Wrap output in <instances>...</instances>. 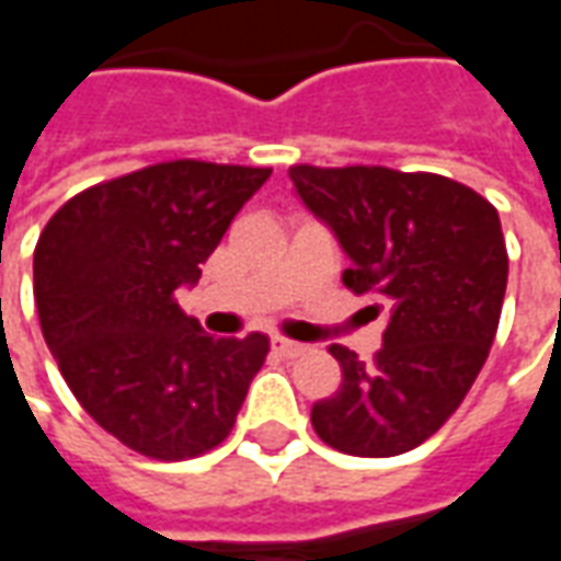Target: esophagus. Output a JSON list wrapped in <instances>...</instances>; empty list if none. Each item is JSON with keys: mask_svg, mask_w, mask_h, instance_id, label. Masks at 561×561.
<instances>
[{"mask_svg": "<svg viewBox=\"0 0 561 561\" xmlns=\"http://www.w3.org/2000/svg\"><path fill=\"white\" fill-rule=\"evenodd\" d=\"M273 352L279 354V357H288V360H294V357H300V354L309 352V345H304V342L282 340V336H276V340H273Z\"/></svg>", "mask_w": 561, "mask_h": 561, "instance_id": "1", "label": "esophagus"}]
</instances>
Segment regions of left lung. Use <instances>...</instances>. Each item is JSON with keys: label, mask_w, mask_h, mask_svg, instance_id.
Segmentation results:
<instances>
[{"label": "left lung", "mask_w": 561, "mask_h": 561, "mask_svg": "<svg viewBox=\"0 0 561 561\" xmlns=\"http://www.w3.org/2000/svg\"><path fill=\"white\" fill-rule=\"evenodd\" d=\"M288 173L352 257L345 288L390 309L373 360L330 345L342 385L312 405V426L352 457L405 454L445 426L490 354L507 285L499 213L438 173L381 164H294Z\"/></svg>", "instance_id": "obj_1"}]
</instances>
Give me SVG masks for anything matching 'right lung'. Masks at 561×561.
Returning a JSON list of instances; mask_svg holds the SVG:
<instances>
[{"instance_id":"add662e5","label":"right lung","mask_w":561,"mask_h":561,"mask_svg":"<svg viewBox=\"0 0 561 561\" xmlns=\"http://www.w3.org/2000/svg\"><path fill=\"white\" fill-rule=\"evenodd\" d=\"M270 168L159 161L90 185L44 225L32 276L47 348L104 433L149 459L221 445L270 340H216L176 304Z\"/></svg>"}]
</instances>
